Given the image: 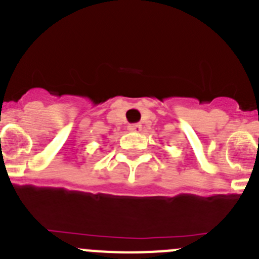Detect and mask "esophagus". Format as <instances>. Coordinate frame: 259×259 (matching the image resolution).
Instances as JSON below:
<instances>
[{
    "label": "esophagus",
    "mask_w": 259,
    "mask_h": 259,
    "mask_svg": "<svg viewBox=\"0 0 259 259\" xmlns=\"http://www.w3.org/2000/svg\"><path fill=\"white\" fill-rule=\"evenodd\" d=\"M141 128H143V127H141L140 123H135V124H130V125H128V131L140 132Z\"/></svg>",
    "instance_id": "1"
}]
</instances>
